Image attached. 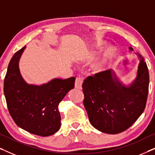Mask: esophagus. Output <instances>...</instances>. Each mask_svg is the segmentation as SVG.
I'll return each mask as SVG.
<instances>
[{
	"label": "esophagus",
	"instance_id": "obj_1",
	"mask_svg": "<svg viewBox=\"0 0 155 155\" xmlns=\"http://www.w3.org/2000/svg\"><path fill=\"white\" fill-rule=\"evenodd\" d=\"M82 82H83V78H80V77L76 78L75 82V88L79 89V90H81Z\"/></svg>",
	"mask_w": 155,
	"mask_h": 155
}]
</instances>
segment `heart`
<instances>
[{"label": "heart", "mask_w": 155, "mask_h": 155, "mask_svg": "<svg viewBox=\"0 0 155 155\" xmlns=\"http://www.w3.org/2000/svg\"><path fill=\"white\" fill-rule=\"evenodd\" d=\"M114 54V49L113 48H110L109 50L107 51V54H106V56L108 58H111ZM99 70H102V66L99 67Z\"/></svg>", "instance_id": "1"}]
</instances>
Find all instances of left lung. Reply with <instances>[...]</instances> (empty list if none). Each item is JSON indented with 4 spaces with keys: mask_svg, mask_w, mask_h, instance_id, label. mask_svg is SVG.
Returning <instances> with one entry per match:
<instances>
[{
    "mask_svg": "<svg viewBox=\"0 0 155 155\" xmlns=\"http://www.w3.org/2000/svg\"><path fill=\"white\" fill-rule=\"evenodd\" d=\"M130 51H133L129 47ZM137 77L130 85L108 70L89 76L82 84L83 104L91 124L101 132L117 134L132 126L145 110L149 90V71L140 54Z\"/></svg>",
    "mask_w": 155,
    "mask_h": 155,
    "instance_id": "1",
    "label": "left lung"
}]
</instances>
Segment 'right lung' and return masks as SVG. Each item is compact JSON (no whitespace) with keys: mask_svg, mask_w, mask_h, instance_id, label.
<instances>
[{"mask_svg":"<svg viewBox=\"0 0 155 155\" xmlns=\"http://www.w3.org/2000/svg\"><path fill=\"white\" fill-rule=\"evenodd\" d=\"M25 47L12 56L4 80L8 109L20 128L39 136H49L60 128L58 104L74 88L75 78H55L39 86L27 84L19 69V61Z\"/></svg>","mask_w":155,"mask_h":155,"instance_id":"obj_1","label":"right lung"}]
</instances>
